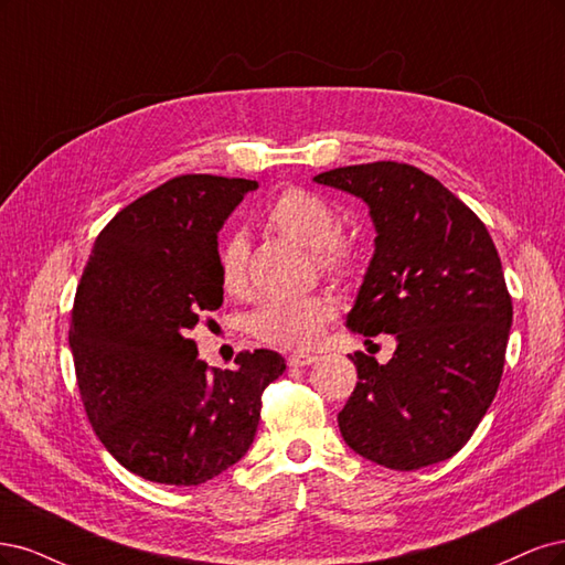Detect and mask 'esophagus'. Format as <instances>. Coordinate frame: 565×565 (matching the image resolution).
<instances>
[{
    "instance_id": "1",
    "label": "esophagus",
    "mask_w": 565,
    "mask_h": 565,
    "mask_svg": "<svg viewBox=\"0 0 565 565\" xmlns=\"http://www.w3.org/2000/svg\"><path fill=\"white\" fill-rule=\"evenodd\" d=\"M315 359H317L315 354H305V352L288 354V356H286V361H288V366H290V369H305V366H309V363H312Z\"/></svg>"
}]
</instances>
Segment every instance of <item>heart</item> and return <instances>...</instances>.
I'll use <instances>...</instances> for the list:
<instances>
[{"instance_id": "obj_1", "label": "heart", "mask_w": 565, "mask_h": 565, "mask_svg": "<svg viewBox=\"0 0 565 565\" xmlns=\"http://www.w3.org/2000/svg\"><path fill=\"white\" fill-rule=\"evenodd\" d=\"M338 223L335 206L302 188L281 190L265 209V225L312 248L321 271L335 279H352L361 269V246L352 236L338 232ZM217 277L227 296H248V244L244 236H230L217 250ZM335 312L338 305L329 294L267 300L253 312L250 333L271 348L307 350L323 335Z\"/></svg>"}]
</instances>
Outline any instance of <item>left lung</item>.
Masks as SVG:
<instances>
[{
    "mask_svg": "<svg viewBox=\"0 0 565 565\" xmlns=\"http://www.w3.org/2000/svg\"><path fill=\"white\" fill-rule=\"evenodd\" d=\"M315 180L361 196L377 232L348 326L396 338L387 363L350 356L359 382L338 413L342 439L398 471L448 460L493 404L504 369L512 296L498 248L475 211L411 163H356Z\"/></svg>",
    "mask_w": 565,
    "mask_h": 565,
    "instance_id": "left-lung-1",
    "label": "left lung"
}]
</instances>
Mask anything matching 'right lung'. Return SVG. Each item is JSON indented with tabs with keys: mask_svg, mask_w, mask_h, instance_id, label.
<instances>
[{
	"mask_svg": "<svg viewBox=\"0 0 565 565\" xmlns=\"http://www.w3.org/2000/svg\"><path fill=\"white\" fill-rule=\"evenodd\" d=\"M256 180L190 173L138 196L103 227L77 286L70 350L88 423L113 458L167 486H199L256 439L263 392L286 363L196 359L190 331L223 305L217 230Z\"/></svg>",
	"mask_w": 565,
	"mask_h": 565,
	"instance_id": "right-lung-1",
	"label": "right lung"
}]
</instances>
